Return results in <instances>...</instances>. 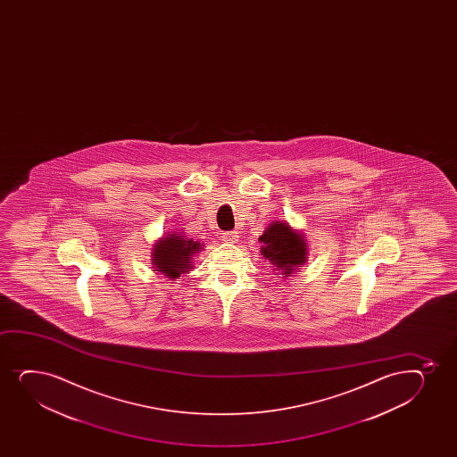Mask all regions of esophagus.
Segmentation results:
<instances>
[{"instance_id": "1", "label": "esophagus", "mask_w": 457, "mask_h": 457, "mask_svg": "<svg viewBox=\"0 0 457 457\" xmlns=\"http://www.w3.org/2000/svg\"><path fill=\"white\" fill-rule=\"evenodd\" d=\"M222 241L237 244L239 241V235H237V231H226V233H222Z\"/></svg>"}]
</instances>
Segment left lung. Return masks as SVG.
I'll use <instances>...</instances> for the list:
<instances>
[{
	"label": "left lung",
	"mask_w": 457,
	"mask_h": 457,
	"mask_svg": "<svg viewBox=\"0 0 457 457\" xmlns=\"http://www.w3.org/2000/svg\"><path fill=\"white\" fill-rule=\"evenodd\" d=\"M261 253L273 265L274 274H282L284 278L295 274L308 259V244L303 231L295 230L287 220H273L263 230Z\"/></svg>",
	"instance_id": "1"
}]
</instances>
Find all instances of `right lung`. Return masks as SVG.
I'll return each mask as SVG.
<instances>
[{
    "label": "right lung",
    "mask_w": 457,
    "mask_h": 457,
    "mask_svg": "<svg viewBox=\"0 0 457 457\" xmlns=\"http://www.w3.org/2000/svg\"><path fill=\"white\" fill-rule=\"evenodd\" d=\"M201 250L200 242L189 239L181 231H169L154 244L151 253L154 271L163 274L169 280H175L181 274L189 273L190 268H194L192 259Z\"/></svg>",
    "instance_id": "1"
}]
</instances>
